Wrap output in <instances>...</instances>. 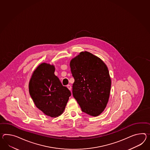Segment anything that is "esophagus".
<instances>
[{
    "instance_id": "1",
    "label": "esophagus",
    "mask_w": 150,
    "mask_h": 150,
    "mask_svg": "<svg viewBox=\"0 0 150 150\" xmlns=\"http://www.w3.org/2000/svg\"><path fill=\"white\" fill-rule=\"evenodd\" d=\"M67 88H68L69 89L70 91H71V86L70 85V84H68V85H67Z\"/></svg>"
}]
</instances>
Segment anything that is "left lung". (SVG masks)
<instances>
[{
	"mask_svg": "<svg viewBox=\"0 0 150 150\" xmlns=\"http://www.w3.org/2000/svg\"><path fill=\"white\" fill-rule=\"evenodd\" d=\"M70 67L74 79L73 95L82 111L98 116L106 108L110 97L111 80L105 63L87 51L71 59Z\"/></svg>",
	"mask_w": 150,
	"mask_h": 150,
	"instance_id": "left-lung-1",
	"label": "left lung"
}]
</instances>
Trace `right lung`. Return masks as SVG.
<instances>
[{"label":"right lung","instance_id":"1","mask_svg":"<svg viewBox=\"0 0 150 150\" xmlns=\"http://www.w3.org/2000/svg\"><path fill=\"white\" fill-rule=\"evenodd\" d=\"M55 67L43 63L33 71L29 82L30 95L37 107L54 117L63 112L71 92L54 74Z\"/></svg>","mask_w":150,"mask_h":150}]
</instances>
